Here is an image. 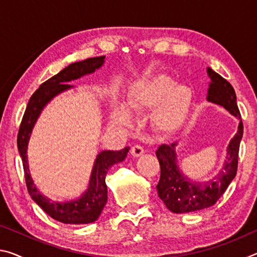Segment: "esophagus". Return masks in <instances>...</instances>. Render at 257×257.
Listing matches in <instances>:
<instances>
[{
  "instance_id": "esophagus-1",
  "label": "esophagus",
  "mask_w": 257,
  "mask_h": 257,
  "mask_svg": "<svg viewBox=\"0 0 257 257\" xmlns=\"http://www.w3.org/2000/svg\"><path fill=\"white\" fill-rule=\"evenodd\" d=\"M130 153H132V155L135 156V158H138V156H141L144 153V149H143L141 145H134L132 149H130Z\"/></svg>"
}]
</instances>
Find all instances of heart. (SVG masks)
Listing matches in <instances>:
<instances>
[{"mask_svg": "<svg viewBox=\"0 0 257 257\" xmlns=\"http://www.w3.org/2000/svg\"><path fill=\"white\" fill-rule=\"evenodd\" d=\"M193 93L188 86L176 84L167 75L160 73L142 79L130 87L124 105L128 112H152L154 127L163 134H172L181 128L188 116ZM132 121L123 107H115L112 122L125 127Z\"/></svg>", "mask_w": 257, "mask_h": 257, "instance_id": "heart-1", "label": "heart"}]
</instances>
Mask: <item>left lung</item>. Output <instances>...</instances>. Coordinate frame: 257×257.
I'll use <instances>...</instances> for the list:
<instances>
[{"label":"left lung","instance_id":"left-lung-1","mask_svg":"<svg viewBox=\"0 0 257 257\" xmlns=\"http://www.w3.org/2000/svg\"><path fill=\"white\" fill-rule=\"evenodd\" d=\"M207 73L211 78L207 90V101L223 106L232 115L241 119L236 102V93L231 84L211 68H207ZM242 133L243 125L240 121L236 135L229 143L227 158L219 175L204 184L190 181L189 178L182 175L179 170L175 151L177 143L171 145H161L156 151V158L159 159L161 167V177L156 188L165 206L173 213H187L214 205L236 177Z\"/></svg>","mask_w":257,"mask_h":257}]
</instances>
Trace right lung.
<instances>
[{
    "instance_id": "right-lung-1",
    "label": "right lung",
    "mask_w": 257,
    "mask_h": 257,
    "mask_svg": "<svg viewBox=\"0 0 257 257\" xmlns=\"http://www.w3.org/2000/svg\"><path fill=\"white\" fill-rule=\"evenodd\" d=\"M104 59L105 56L103 55L71 63L63 70L56 73L55 76L50 78L49 80L43 82L40 88L30 97L19 127L17 144H18L19 153L21 160H23L28 193L34 201L43 208V211H45L54 220L66 224L92 223L98 219L107 202V187L105 184L106 173L113 164L122 162L128 154L129 147H125L121 151L101 152L95 160L88 188L81 195L80 198L71 202L56 203L51 202L49 198L43 196L37 190L32 177H30L27 160L28 142L34 125L46 104L56 95L73 87L68 84L69 81L78 79L88 73H93L96 69L101 68L104 64Z\"/></svg>"
}]
</instances>
